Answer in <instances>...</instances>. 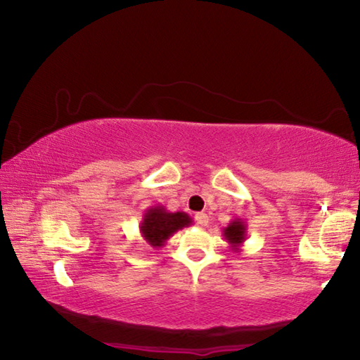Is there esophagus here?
Wrapping results in <instances>:
<instances>
[{
    "instance_id": "obj_1",
    "label": "esophagus",
    "mask_w": 360,
    "mask_h": 360,
    "mask_svg": "<svg viewBox=\"0 0 360 360\" xmlns=\"http://www.w3.org/2000/svg\"><path fill=\"white\" fill-rule=\"evenodd\" d=\"M195 221H197L198 225H202V227H206V225H208V216H206L205 212H197V214H195Z\"/></svg>"
}]
</instances>
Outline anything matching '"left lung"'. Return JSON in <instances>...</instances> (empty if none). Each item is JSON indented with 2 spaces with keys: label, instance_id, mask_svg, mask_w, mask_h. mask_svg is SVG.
I'll return each mask as SVG.
<instances>
[{
  "label": "left lung",
  "instance_id": "8db88e82",
  "mask_svg": "<svg viewBox=\"0 0 360 360\" xmlns=\"http://www.w3.org/2000/svg\"><path fill=\"white\" fill-rule=\"evenodd\" d=\"M222 235L230 245L231 251H240L243 243L246 241V224L241 219H231L227 227L222 230Z\"/></svg>",
  "mask_w": 360,
  "mask_h": 360
}]
</instances>
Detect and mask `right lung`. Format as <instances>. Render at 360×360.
I'll return each instance as SVG.
<instances>
[{
    "label": "right lung",
    "mask_w": 360,
    "mask_h": 360,
    "mask_svg": "<svg viewBox=\"0 0 360 360\" xmlns=\"http://www.w3.org/2000/svg\"><path fill=\"white\" fill-rule=\"evenodd\" d=\"M191 224L192 217L187 212H169L165 206L157 205L146 210L139 231L152 248H162L176 231L188 227Z\"/></svg>",
    "instance_id": "1"
}]
</instances>
